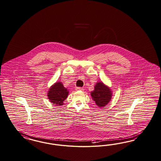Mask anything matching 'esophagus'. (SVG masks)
I'll return each instance as SVG.
<instances>
[{"label": "esophagus", "instance_id": "1", "mask_svg": "<svg viewBox=\"0 0 161 161\" xmlns=\"http://www.w3.org/2000/svg\"><path fill=\"white\" fill-rule=\"evenodd\" d=\"M83 88H82V87H77L76 88V90H80V91H83Z\"/></svg>", "mask_w": 161, "mask_h": 161}]
</instances>
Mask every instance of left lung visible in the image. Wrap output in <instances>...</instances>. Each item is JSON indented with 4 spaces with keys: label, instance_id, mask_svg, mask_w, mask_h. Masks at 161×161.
Listing matches in <instances>:
<instances>
[{
    "label": "left lung",
    "instance_id": "obj_1",
    "mask_svg": "<svg viewBox=\"0 0 161 161\" xmlns=\"http://www.w3.org/2000/svg\"><path fill=\"white\" fill-rule=\"evenodd\" d=\"M112 92L108 86L103 82H98L94 87V91L91 92V96L96 104L99 107H103L108 104L112 97Z\"/></svg>",
    "mask_w": 161,
    "mask_h": 161
}]
</instances>
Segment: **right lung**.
Listing matches in <instances>:
<instances>
[{"mask_svg": "<svg viewBox=\"0 0 161 161\" xmlns=\"http://www.w3.org/2000/svg\"><path fill=\"white\" fill-rule=\"evenodd\" d=\"M69 91L63 86V83L57 82L50 88L48 91V98L56 105H63L64 101L67 98Z\"/></svg>", "mask_w": 161, "mask_h": 161, "instance_id": "obj_1", "label": "right lung"}]
</instances>
